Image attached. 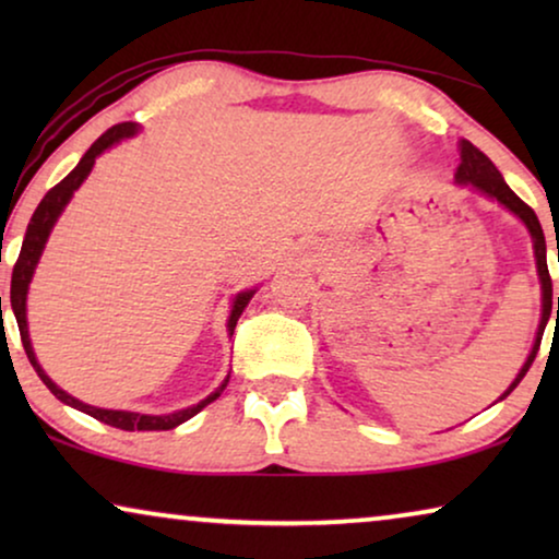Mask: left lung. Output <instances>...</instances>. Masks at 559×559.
I'll return each mask as SVG.
<instances>
[{"label":"left lung","instance_id":"1","mask_svg":"<svg viewBox=\"0 0 559 559\" xmlns=\"http://www.w3.org/2000/svg\"><path fill=\"white\" fill-rule=\"evenodd\" d=\"M455 182H461V186L476 188L484 195L493 198V201H499L503 209H509L516 218L524 221V226L530 228L532 241H534V259H537V274H539V282H542V320H539L537 338H534L532 354L526 356L522 371L516 373V379L511 381V386L499 396V400H507V396L516 389L519 381L524 379V373L530 371L534 356H537V350H539L542 333H545L549 312H552V280H549V270H547L545 231H542L537 213H534L530 205H526L522 198H519L514 190L507 186V180H503V175L496 170V165L491 163V159H488L478 147H473L468 140H461V165H457V170H455ZM557 318H559V297H557Z\"/></svg>","mask_w":559,"mask_h":559}]
</instances>
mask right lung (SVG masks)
Segmentation results:
<instances>
[{"mask_svg":"<svg viewBox=\"0 0 559 559\" xmlns=\"http://www.w3.org/2000/svg\"><path fill=\"white\" fill-rule=\"evenodd\" d=\"M136 127L134 121H121V124H114L109 132H104L98 140L91 144L86 155L81 157V163L73 167L71 173L66 175L63 180L58 182L56 188H50L45 198L37 205L33 218H29L27 224V231H25V241H22V249H20V257L17 262H14V270H12V289H10V300H12V310H14V318H17V325H20V338H22V346H25V354L29 358V364H33V369L37 371V377L43 379V384L50 389L52 394L58 396L60 402L68 404V407H75L81 412H86L98 423L104 425H111V427H119V430H173V427H178L186 423V419L195 417L198 412H201L205 404H211L213 400H218L221 392H224L226 381L221 384L216 392L205 396L203 402L193 404V407L188 409H180V412H173V415H140V412H124V409H102V407H91V404H83L81 400H75L68 392H63L56 381H52L48 373L43 371V366L37 364L35 358V350H33V343H29V333H27V287H29V280H33L35 274V266L40 262V254L45 249V241H48V236L52 231V226H56V221L63 209L71 201L75 190L81 188V182L88 178L91 167H94L96 157L102 155L104 150H109L111 144H117L119 140H127V136H134L136 134ZM257 289H247V293H239L234 300V308H231V316H228V335H234V328H236V320L247 308L251 297H254Z\"/></svg>","mask_w":559,"mask_h":559,"instance_id":"add662e5","label":"right lung"}]
</instances>
